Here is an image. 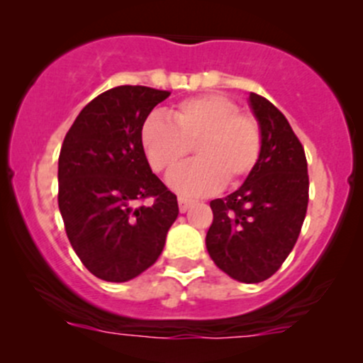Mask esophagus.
Masks as SVG:
<instances>
[{
  "label": "esophagus",
  "mask_w": 363,
  "mask_h": 363,
  "mask_svg": "<svg viewBox=\"0 0 363 363\" xmlns=\"http://www.w3.org/2000/svg\"><path fill=\"white\" fill-rule=\"evenodd\" d=\"M177 202H179V211H181V212H186V211H189V207H191V205H193L191 200H188V199H182V196H181V199L177 200Z\"/></svg>",
  "instance_id": "1"
}]
</instances>
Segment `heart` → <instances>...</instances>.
<instances>
[{
  "instance_id": "heart-1",
  "label": "heart",
  "mask_w": 363,
  "mask_h": 363,
  "mask_svg": "<svg viewBox=\"0 0 363 363\" xmlns=\"http://www.w3.org/2000/svg\"><path fill=\"white\" fill-rule=\"evenodd\" d=\"M172 121L151 113L140 128V144L152 170H174L195 145L196 161L182 164L167 179L182 196H205L223 184L233 186L255 168L262 151V133L255 119L221 94H203L181 101Z\"/></svg>"
}]
</instances>
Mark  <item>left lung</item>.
I'll list each match as a JSON object with an SVG mask.
<instances>
[{"mask_svg": "<svg viewBox=\"0 0 363 363\" xmlns=\"http://www.w3.org/2000/svg\"><path fill=\"white\" fill-rule=\"evenodd\" d=\"M262 133L255 168L237 191L211 202L212 225L205 246L212 262L232 279L262 283L294 250L309 202L302 144L269 100L250 93Z\"/></svg>", "mask_w": 363, "mask_h": 363, "instance_id": "obj_1", "label": "left lung"}]
</instances>
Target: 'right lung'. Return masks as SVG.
<instances>
[{
	"instance_id": "obj_1",
	"label": "right lung",
	"mask_w": 363,
	"mask_h": 363,
	"mask_svg": "<svg viewBox=\"0 0 363 363\" xmlns=\"http://www.w3.org/2000/svg\"><path fill=\"white\" fill-rule=\"evenodd\" d=\"M168 91L119 86L86 105L57 161L60 212L73 251L108 283L140 276L160 258L177 219V196L152 174L140 128ZM155 198L151 206H137Z\"/></svg>"
}]
</instances>
